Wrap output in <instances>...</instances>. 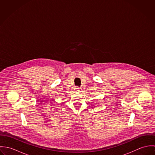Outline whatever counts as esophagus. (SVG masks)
<instances>
[{"label":"esophagus","mask_w":155,"mask_h":155,"mask_svg":"<svg viewBox=\"0 0 155 155\" xmlns=\"http://www.w3.org/2000/svg\"><path fill=\"white\" fill-rule=\"evenodd\" d=\"M80 89H81V88H75L76 91H80Z\"/></svg>","instance_id":"obj_1"}]
</instances>
